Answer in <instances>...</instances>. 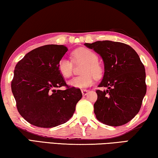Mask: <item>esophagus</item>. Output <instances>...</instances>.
<instances>
[{"label":"esophagus","mask_w":158,"mask_h":158,"mask_svg":"<svg viewBox=\"0 0 158 158\" xmlns=\"http://www.w3.org/2000/svg\"><path fill=\"white\" fill-rule=\"evenodd\" d=\"M88 92H89V90H85V89H82L81 90V93H82L83 95H86Z\"/></svg>","instance_id":"esophagus-1"}]
</instances>
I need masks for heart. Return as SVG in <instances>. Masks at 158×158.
Masks as SVG:
<instances>
[{
    "instance_id": "obj_1",
    "label": "heart",
    "mask_w": 158,
    "mask_h": 158,
    "mask_svg": "<svg viewBox=\"0 0 158 158\" xmlns=\"http://www.w3.org/2000/svg\"><path fill=\"white\" fill-rule=\"evenodd\" d=\"M74 62H82L84 65L81 69V75L70 80L69 84L75 88L89 87L94 82L95 78L100 79L102 76L103 69L100 65L98 57L92 50L86 48L77 49L73 53ZM58 69L61 75L69 78L73 74V62L65 57L60 58L58 63Z\"/></svg>"
}]
</instances>
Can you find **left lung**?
<instances>
[{
  "mask_svg": "<svg viewBox=\"0 0 158 158\" xmlns=\"http://www.w3.org/2000/svg\"><path fill=\"white\" fill-rule=\"evenodd\" d=\"M101 56L105 74L97 90L94 113L99 121L110 126H121L139 111L146 93V72L135 49L126 44L109 40L85 43Z\"/></svg>",
  "mask_w": 158,
  "mask_h": 158,
  "instance_id": "8db88e82",
  "label": "left lung"
}]
</instances>
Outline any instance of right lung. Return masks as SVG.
Masks as SVG:
<instances>
[{"instance_id": "right-lung-1", "label": "right lung", "mask_w": 158, "mask_h": 158, "mask_svg": "<svg viewBox=\"0 0 158 158\" xmlns=\"http://www.w3.org/2000/svg\"><path fill=\"white\" fill-rule=\"evenodd\" d=\"M67 52L64 45H44L28 52L15 66L11 88L17 110L35 126L65 123L82 98L81 90L67 85L58 71V61ZM62 86L66 89L59 90Z\"/></svg>"}]
</instances>
